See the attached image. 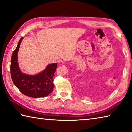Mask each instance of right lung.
<instances>
[{
  "label": "right lung",
  "instance_id": "obj_1",
  "mask_svg": "<svg viewBox=\"0 0 132 132\" xmlns=\"http://www.w3.org/2000/svg\"><path fill=\"white\" fill-rule=\"evenodd\" d=\"M23 38L24 37H21L19 40L11 57V78L16 87L26 96L34 98L47 96L54 88L53 76L57 69V63L48 64L43 71L36 75H29L22 72L19 66L18 53Z\"/></svg>",
  "mask_w": 132,
  "mask_h": 132
}]
</instances>
